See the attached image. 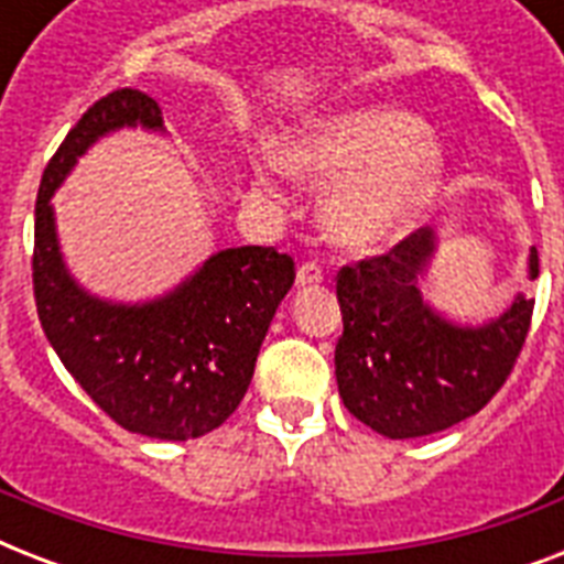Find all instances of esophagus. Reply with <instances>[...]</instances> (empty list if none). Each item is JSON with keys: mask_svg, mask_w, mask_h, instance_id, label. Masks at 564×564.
Segmentation results:
<instances>
[{"mask_svg": "<svg viewBox=\"0 0 564 564\" xmlns=\"http://www.w3.org/2000/svg\"><path fill=\"white\" fill-rule=\"evenodd\" d=\"M322 269H318L316 263H301L299 265V274H295V283L299 286H316V283H322Z\"/></svg>", "mask_w": 564, "mask_h": 564, "instance_id": "obj_1", "label": "esophagus"}]
</instances>
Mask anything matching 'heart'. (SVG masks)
I'll return each instance as SVG.
<instances>
[{
	"mask_svg": "<svg viewBox=\"0 0 564 564\" xmlns=\"http://www.w3.org/2000/svg\"><path fill=\"white\" fill-rule=\"evenodd\" d=\"M278 166L295 178L336 181L322 216L336 242L377 248L419 219L445 178V152L419 134L410 113L348 108L304 122L278 149Z\"/></svg>",
	"mask_w": 564,
	"mask_h": 564,
	"instance_id": "b5f03b06",
	"label": "heart"
}]
</instances>
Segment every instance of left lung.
Here are the masks:
<instances>
[{"label":"left lung","instance_id":"obj_1","mask_svg":"<svg viewBox=\"0 0 564 564\" xmlns=\"http://www.w3.org/2000/svg\"><path fill=\"white\" fill-rule=\"evenodd\" d=\"M436 248V230L419 228L336 278L345 325L334 357L339 398L386 438L430 436L471 419L503 386L530 330L533 299L521 292L482 325H456L430 307L419 278ZM527 274L539 278L535 248Z\"/></svg>","mask_w":564,"mask_h":564}]
</instances>
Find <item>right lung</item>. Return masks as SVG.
Instances as JSON below:
<instances>
[{
    "mask_svg": "<svg viewBox=\"0 0 564 564\" xmlns=\"http://www.w3.org/2000/svg\"><path fill=\"white\" fill-rule=\"evenodd\" d=\"M122 128L166 131L158 101L126 87L96 101L48 161L34 207V301L64 369L119 427L187 442L219 427L246 398L295 263L274 248L239 246L210 254L152 301L84 290L61 254L52 195L93 143Z\"/></svg>",
    "mask_w": 564,
    "mask_h": 564,
    "instance_id": "1",
    "label": "right lung"
}]
</instances>
